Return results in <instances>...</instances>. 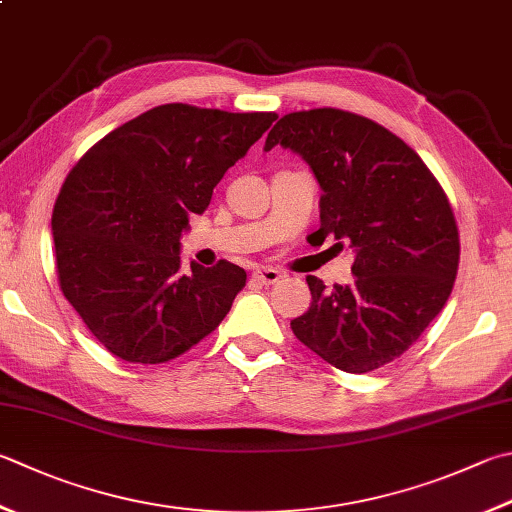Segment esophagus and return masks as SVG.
Returning <instances> with one entry per match:
<instances>
[{
	"instance_id": "34e87169",
	"label": "esophagus",
	"mask_w": 512,
	"mask_h": 512,
	"mask_svg": "<svg viewBox=\"0 0 512 512\" xmlns=\"http://www.w3.org/2000/svg\"><path fill=\"white\" fill-rule=\"evenodd\" d=\"M281 276L283 274L278 272V269H274V267H258L256 272L252 274L254 281L263 283V285H274V283H278V278H281Z\"/></svg>"
}]
</instances>
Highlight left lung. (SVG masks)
I'll list each match as a JSON object with an SVG mask.
<instances>
[{"label":"left lung","instance_id":"left-lung-1","mask_svg":"<svg viewBox=\"0 0 512 512\" xmlns=\"http://www.w3.org/2000/svg\"><path fill=\"white\" fill-rule=\"evenodd\" d=\"M310 165L321 187L318 240L352 247L354 281L325 289L307 276L312 305L296 339L352 374L401 356L432 323L459 267L455 214L437 178L406 142L363 115L312 109L283 115L265 140Z\"/></svg>","mask_w":512,"mask_h":512}]
</instances>
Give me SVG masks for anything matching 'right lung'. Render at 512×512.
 <instances>
[{
  "mask_svg": "<svg viewBox=\"0 0 512 512\" xmlns=\"http://www.w3.org/2000/svg\"><path fill=\"white\" fill-rule=\"evenodd\" d=\"M276 118L162 104L104 136L66 176L51 218L60 287L118 359H176L231 310L245 269L220 260L185 274L180 236Z\"/></svg>",
  "mask_w": 512,
  "mask_h": 512,
  "instance_id": "add662e5",
  "label": "right lung"
}]
</instances>
